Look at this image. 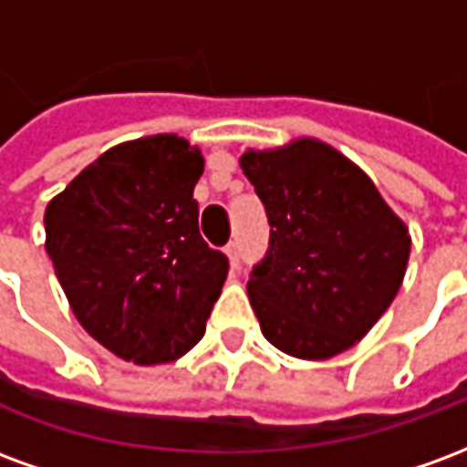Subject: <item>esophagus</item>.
<instances>
[{
  "mask_svg": "<svg viewBox=\"0 0 467 467\" xmlns=\"http://www.w3.org/2000/svg\"><path fill=\"white\" fill-rule=\"evenodd\" d=\"M224 254H227V260L233 265V270H237V267H240V244L230 243L224 247Z\"/></svg>",
  "mask_w": 467,
  "mask_h": 467,
  "instance_id": "1",
  "label": "esophagus"
}]
</instances>
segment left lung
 <instances>
[{"label": "left lung", "mask_w": 467, "mask_h": 467, "mask_svg": "<svg viewBox=\"0 0 467 467\" xmlns=\"http://www.w3.org/2000/svg\"><path fill=\"white\" fill-rule=\"evenodd\" d=\"M270 220L247 295L260 330L300 360H327L370 333L400 290L410 233L358 164L315 137L240 157Z\"/></svg>", "instance_id": "8db88e82"}]
</instances>
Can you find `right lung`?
<instances>
[{
	"mask_svg": "<svg viewBox=\"0 0 467 467\" xmlns=\"http://www.w3.org/2000/svg\"><path fill=\"white\" fill-rule=\"evenodd\" d=\"M200 147L177 134L115 144L45 210V247L72 313L134 365L182 358L202 340L227 257L204 243L194 184Z\"/></svg>",
	"mask_w": 467,
	"mask_h": 467,
	"instance_id": "right-lung-1",
	"label": "right lung"
}]
</instances>
